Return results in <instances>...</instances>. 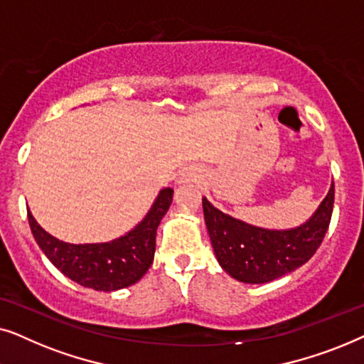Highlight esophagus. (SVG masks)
<instances>
[{"mask_svg":"<svg viewBox=\"0 0 364 364\" xmlns=\"http://www.w3.org/2000/svg\"><path fill=\"white\" fill-rule=\"evenodd\" d=\"M202 178L200 172L197 168H187L186 172L182 173L181 177V183H191V182H198Z\"/></svg>","mask_w":364,"mask_h":364,"instance_id":"esophagus-1","label":"esophagus"}]
</instances>
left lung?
Wrapping results in <instances>:
<instances>
[{
    "label": "left lung",
    "instance_id": "1",
    "mask_svg": "<svg viewBox=\"0 0 364 364\" xmlns=\"http://www.w3.org/2000/svg\"><path fill=\"white\" fill-rule=\"evenodd\" d=\"M335 186L300 227L270 230L250 225L223 213L202 198L203 217L210 242L220 267L232 278L243 283L277 280L310 260L321 245L330 225Z\"/></svg>",
    "mask_w": 364,
    "mask_h": 364
}]
</instances>
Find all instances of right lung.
I'll list each match as a JSON object with an SVG mask.
<instances>
[{
  "label": "right lung",
  "instance_id": "add662e5",
  "mask_svg": "<svg viewBox=\"0 0 364 364\" xmlns=\"http://www.w3.org/2000/svg\"><path fill=\"white\" fill-rule=\"evenodd\" d=\"M172 197V188H162L141 223L126 235L104 243H66L49 235L29 210L28 220L34 240L59 272L92 290L116 291L141 280L152 265L157 227Z\"/></svg>",
  "mask_w": 364,
  "mask_h": 364
}]
</instances>
